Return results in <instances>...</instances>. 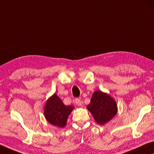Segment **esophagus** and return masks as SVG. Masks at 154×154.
Instances as JSON below:
<instances>
[{
	"label": "esophagus",
	"instance_id": "esophagus-1",
	"mask_svg": "<svg viewBox=\"0 0 154 154\" xmlns=\"http://www.w3.org/2000/svg\"><path fill=\"white\" fill-rule=\"evenodd\" d=\"M75 103L78 106H81L82 105L81 100H80L79 98H75Z\"/></svg>",
	"mask_w": 154,
	"mask_h": 154
}]
</instances>
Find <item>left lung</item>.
Here are the masks:
<instances>
[{
    "mask_svg": "<svg viewBox=\"0 0 154 154\" xmlns=\"http://www.w3.org/2000/svg\"><path fill=\"white\" fill-rule=\"evenodd\" d=\"M97 123L104 125L109 121L117 113V105L115 100L108 94L101 91L93 94L91 103L87 106Z\"/></svg>",
    "mask_w": 154,
    "mask_h": 154,
    "instance_id": "8db88e82",
    "label": "left lung"
}]
</instances>
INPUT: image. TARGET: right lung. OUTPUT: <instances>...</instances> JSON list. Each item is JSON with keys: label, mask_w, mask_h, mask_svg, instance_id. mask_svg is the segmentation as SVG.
Wrapping results in <instances>:
<instances>
[{"label": "right lung", "mask_w": 154, "mask_h": 154, "mask_svg": "<svg viewBox=\"0 0 154 154\" xmlns=\"http://www.w3.org/2000/svg\"><path fill=\"white\" fill-rule=\"evenodd\" d=\"M74 107L64 105L60 98L56 94L47 100L45 107V116L49 123L59 127H65L69 113Z\"/></svg>", "instance_id": "1"}]
</instances>
